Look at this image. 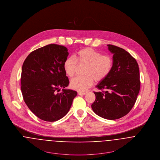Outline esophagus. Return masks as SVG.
Here are the masks:
<instances>
[{
	"label": "esophagus",
	"instance_id": "esophagus-1",
	"mask_svg": "<svg viewBox=\"0 0 160 160\" xmlns=\"http://www.w3.org/2000/svg\"><path fill=\"white\" fill-rule=\"evenodd\" d=\"M86 92H78V94L79 95H85L86 94Z\"/></svg>",
	"mask_w": 160,
	"mask_h": 160
}]
</instances>
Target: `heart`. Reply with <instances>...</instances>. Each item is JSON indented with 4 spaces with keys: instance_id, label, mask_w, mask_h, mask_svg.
Instances as JSON below:
<instances>
[{
    "instance_id": "b5f03b06",
    "label": "heart",
    "mask_w": 160,
    "mask_h": 160,
    "mask_svg": "<svg viewBox=\"0 0 160 160\" xmlns=\"http://www.w3.org/2000/svg\"><path fill=\"white\" fill-rule=\"evenodd\" d=\"M85 66L82 77H78L71 81V87L77 91H83L91 86L94 80L100 82L110 73L113 66L112 58L102 54L91 48L79 50L72 57L66 58L63 62L65 74L69 77L75 74L78 66Z\"/></svg>"
}]
</instances>
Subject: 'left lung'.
I'll return each mask as SVG.
<instances>
[{"label": "left lung", "mask_w": 160, "mask_h": 160, "mask_svg": "<svg viewBox=\"0 0 160 160\" xmlns=\"http://www.w3.org/2000/svg\"><path fill=\"white\" fill-rule=\"evenodd\" d=\"M113 54L112 68L106 78L96 86L94 112L108 120L120 118L130 112L140 89V71L136 60L126 50L107 45Z\"/></svg>", "instance_id": "obj_1"}]
</instances>
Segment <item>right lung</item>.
<instances>
[{
  "mask_svg": "<svg viewBox=\"0 0 160 160\" xmlns=\"http://www.w3.org/2000/svg\"><path fill=\"white\" fill-rule=\"evenodd\" d=\"M68 55L65 47L49 44L31 52L23 62V98L31 111L42 120L52 122L65 117L77 95L65 89L69 83L63 69ZM62 88V92L58 93Z\"/></svg>",
  "mask_w": 160,
  "mask_h": 160,
  "instance_id": "right-lung-1",
  "label": "right lung"
}]
</instances>
